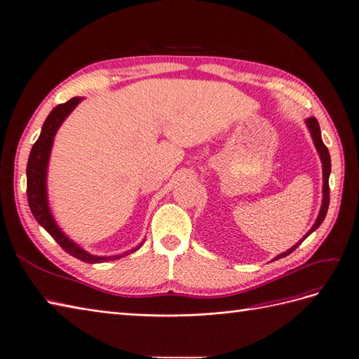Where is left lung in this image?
Wrapping results in <instances>:
<instances>
[{"instance_id":"1","label":"left lung","mask_w":359,"mask_h":359,"mask_svg":"<svg viewBox=\"0 0 359 359\" xmlns=\"http://www.w3.org/2000/svg\"><path fill=\"white\" fill-rule=\"evenodd\" d=\"M306 124H308V127H309V130H311V135H312V139H313V143H315V146H316V149H318V154H320V156H321V161H323V172H324V187H323V192H324V198H323V207H321V211H320V215H318V219H316V222H315V224L312 226V229L306 233V236L308 235H311L318 226H320V224L324 222V219H325V215H327V210H328V204H330V187H328V177H330V171H331V159H330V154H328V149H327V146L324 144V142H323V139H321V128H320V124H318V121H316V118H308L306 119ZM304 236V238H306ZM303 238V240H304ZM303 240L300 241V243H303ZM300 243H297L296 245H293L291 247L288 251H285V253H283V255H280L278 256L276 259H280V257H285V256H288L290 253H293V251L299 247V244Z\"/></svg>"}]
</instances>
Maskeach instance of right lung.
I'll return each mask as SVG.
<instances>
[{
  "label": "right lung",
  "mask_w": 359,
  "mask_h": 359,
  "mask_svg": "<svg viewBox=\"0 0 359 359\" xmlns=\"http://www.w3.org/2000/svg\"><path fill=\"white\" fill-rule=\"evenodd\" d=\"M79 100H81V97H72L68 102L57 104L56 108L48 114L46 123L43 126L41 135H39L38 140L34 143L29 159H28V167H26V195H28V203L34 217L53 238H55L56 243L66 251V253L86 263H102L104 260L121 259L123 256L128 255V251L121 256H112V257H99V256H93L87 253V251H84L81 247L74 244L69 238H66L65 233L57 228V224L55 223V220H53L50 215V208L47 204L46 172H47V164H48V156H50L51 144H53V137H55L59 126L63 123V119L71 114V111L79 103ZM136 250H131L130 253H133V251Z\"/></svg>",
  "instance_id": "1"
}]
</instances>
